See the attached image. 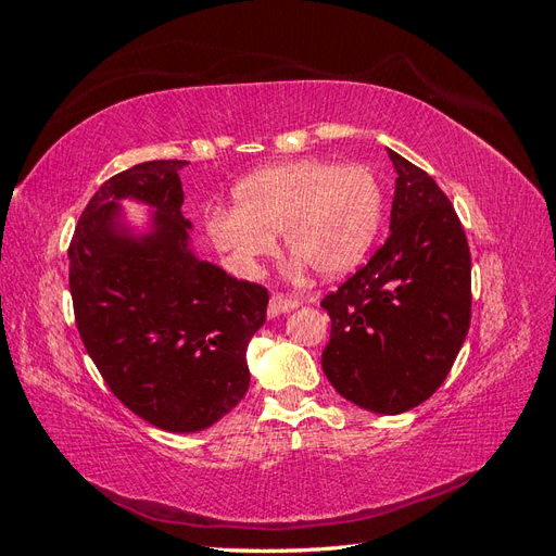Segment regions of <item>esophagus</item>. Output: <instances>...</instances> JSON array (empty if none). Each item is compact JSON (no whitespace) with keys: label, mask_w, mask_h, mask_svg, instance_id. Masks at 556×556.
Listing matches in <instances>:
<instances>
[{"label":"esophagus","mask_w":556,"mask_h":556,"mask_svg":"<svg viewBox=\"0 0 556 556\" xmlns=\"http://www.w3.org/2000/svg\"><path fill=\"white\" fill-rule=\"evenodd\" d=\"M295 307H300L298 300L287 298V295H273V298H269V305H267V316H269V319H275V316L293 312Z\"/></svg>","instance_id":"esophagus-1"}]
</instances>
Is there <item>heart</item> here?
Masks as SVG:
<instances>
[{
	"mask_svg": "<svg viewBox=\"0 0 556 556\" xmlns=\"http://www.w3.org/2000/svg\"><path fill=\"white\" fill-rule=\"evenodd\" d=\"M235 210L204 218L210 240L237 273L256 275L277 249V232L295 256L293 273L312 265L324 277L352 273L382 226L384 190L366 165L295 161L249 174L232 190Z\"/></svg>",
	"mask_w": 556,
	"mask_h": 556,
	"instance_id": "heart-1",
	"label": "heart"
}]
</instances>
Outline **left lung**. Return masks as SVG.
<instances>
[{"label":"left lung","instance_id":"1","mask_svg":"<svg viewBox=\"0 0 556 556\" xmlns=\"http://www.w3.org/2000/svg\"><path fill=\"white\" fill-rule=\"evenodd\" d=\"M395 172L391 235L366 267L324 298L321 368L342 399L401 415L445 382L470 326V251L447 195L387 149Z\"/></svg>","mask_w":556,"mask_h":556}]
</instances>
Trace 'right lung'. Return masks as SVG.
Masks as SVG:
<instances>
[{
    "mask_svg": "<svg viewBox=\"0 0 556 556\" xmlns=\"http://www.w3.org/2000/svg\"><path fill=\"white\" fill-rule=\"evenodd\" d=\"M186 161L139 163L100 186L70 244L86 352L116 399L169 433L214 426L249 389L267 289L202 261L181 214ZM148 210L137 222L119 204Z\"/></svg>",
    "mask_w": 556,
    "mask_h": 556,
    "instance_id": "obj_1",
    "label": "right lung"
}]
</instances>
